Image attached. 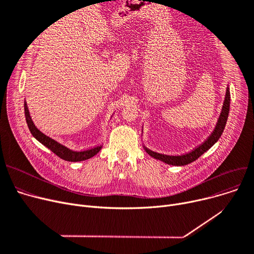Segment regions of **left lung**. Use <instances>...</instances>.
<instances>
[{
	"instance_id": "left-lung-1",
	"label": "left lung",
	"mask_w": 254,
	"mask_h": 254,
	"mask_svg": "<svg viewBox=\"0 0 254 254\" xmlns=\"http://www.w3.org/2000/svg\"><path fill=\"white\" fill-rule=\"evenodd\" d=\"M230 103H231V93H230V86L228 84L226 86V91H225V97L223 101V105L221 108V112L219 115V118L217 120V124L211 132V135L208 137V139L202 143L201 145H198L197 147H195L193 150H191L189 153H184L181 155H168V154H163V153H158L155 152L148 147H146L144 145L143 147L145 151L147 152L150 156L153 158L157 159V161H161L165 164L171 165V166H185L189 165L192 162H194L195 159H197L202 154H204L207 150H209L213 145H214L219 138L221 137L223 129L225 127L226 122H228V117H229V112H230Z\"/></svg>"
}]
</instances>
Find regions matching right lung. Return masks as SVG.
<instances>
[{"instance_id":"obj_1","label":"right lung","mask_w":254,"mask_h":254,"mask_svg":"<svg viewBox=\"0 0 254 254\" xmlns=\"http://www.w3.org/2000/svg\"><path fill=\"white\" fill-rule=\"evenodd\" d=\"M24 115H25V120L26 124H28L29 129L31 131V134L35 139H37L40 143L43 144L45 147L50 149L53 153H56L59 157L64 159L66 162H82L86 161V159L95 156L99 151L102 149L103 145H99L97 147H93L91 149L83 150V151H76L72 150L70 148L66 147V146L61 144L60 142L56 141L55 139H52L37 128L35 126L34 122L32 120V117L30 115V111L28 108V105H26V102L24 101Z\"/></svg>"}]
</instances>
